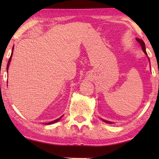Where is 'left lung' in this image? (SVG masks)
Here are the masks:
<instances>
[{"mask_svg":"<svg viewBox=\"0 0 159 159\" xmlns=\"http://www.w3.org/2000/svg\"><path fill=\"white\" fill-rule=\"evenodd\" d=\"M136 41H138L139 44H140L141 47H142V50H143V52H144L145 55H147V52H146V48H145V44H144V41H142V40H141V39H138V38H137V39H136ZM102 120H103L104 122L107 123H113L111 122V121H108V120H104V119H102Z\"/></svg>","mask_w":159,"mask_h":159,"instance_id":"8db88e82","label":"left lung"}]
</instances>
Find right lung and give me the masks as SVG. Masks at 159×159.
<instances>
[{
    "label": "right lung",
    "mask_w": 159,
    "mask_h": 159,
    "mask_svg": "<svg viewBox=\"0 0 159 159\" xmlns=\"http://www.w3.org/2000/svg\"><path fill=\"white\" fill-rule=\"evenodd\" d=\"M13 48H14V47L12 48V53H11V56H10V59H9V60H8V62H7V71H8V67H9V64H10V61H11V59H12V52H13ZM63 116V115L61 116V117H60L59 118H57V119H56V120H53V121H51V122H49V123H45V124H46V125H50V124H52V123H57V121H59V120H60L61 118V117Z\"/></svg>",
    "instance_id": "obj_1"
}]
</instances>
